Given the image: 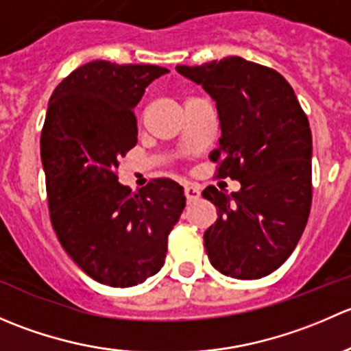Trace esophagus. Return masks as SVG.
I'll return each mask as SVG.
<instances>
[{
    "mask_svg": "<svg viewBox=\"0 0 351 351\" xmlns=\"http://www.w3.org/2000/svg\"><path fill=\"white\" fill-rule=\"evenodd\" d=\"M185 197H186V202L197 200V198L200 197V189H198V186H195V185L185 186Z\"/></svg>",
    "mask_w": 351,
    "mask_h": 351,
    "instance_id": "34e87169",
    "label": "esophagus"
}]
</instances>
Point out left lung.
<instances>
[{"instance_id": "1", "label": "left lung", "mask_w": 351, "mask_h": 351, "mask_svg": "<svg viewBox=\"0 0 351 351\" xmlns=\"http://www.w3.org/2000/svg\"><path fill=\"white\" fill-rule=\"evenodd\" d=\"M176 71L215 101L222 136L210 159H221L219 178L241 183L239 192H202L217 207V221L204 232L208 260L228 277H267L295 250L309 217V120L292 86L270 67L231 56Z\"/></svg>"}]
</instances>
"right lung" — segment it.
Segmentation results:
<instances>
[{
    "label": "right lung",
    "instance_id": "obj_1",
    "mask_svg": "<svg viewBox=\"0 0 351 351\" xmlns=\"http://www.w3.org/2000/svg\"><path fill=\"white\" fill-rule=\"evenodd\" d=\"M169 73L151 64L91 61L64 77L49 100L40 136L52 228L71 260L93 280L132 287L165 265L168 234L185 195L158 178L130 192L119 159L137 144L134 108L147 84Z\"/></svg>",
    "mask_w": 351,
    "mask_h": 351
}]
</instances>
